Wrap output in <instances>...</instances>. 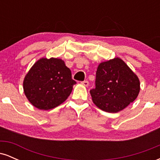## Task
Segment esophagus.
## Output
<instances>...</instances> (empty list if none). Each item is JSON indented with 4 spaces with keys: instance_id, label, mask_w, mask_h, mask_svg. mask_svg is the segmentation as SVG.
<instances>
[{
    "instance_id": "34e87169",
    "label": "esophagus",
    "mask_w": 160,
    "mask_h": 160,
    "mask_svg": "<svg viewBox=\"0 0 160 160\" xmlns=\"http://www.w3.org/2000/svg\"><path fill=\"white\" fill-rule=\"evenodd\" d=\"M81 83L82 84V85L85 86H89V82H88L87 80H84V81H82Z\"/></svg>"
}]
</instances>
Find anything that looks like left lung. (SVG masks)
<instances>
[{"label":"left lung","instance_id":"8db88e82","mask_svg":"<svg viewBox=\"0 0 160 160\" xmlns=\"http://www.w3.org/2000/svg\"><path fill=\"white\" fill-rule=\"evenodd\" d=\"M140 82L122 59L115 58L98 65L95 88L90 90L92 102L108 113H117L136 99Z\"/></svg>","mask_w":160,"mask_h":160}]
</instances>
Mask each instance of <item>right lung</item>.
<instances>
[{
    "mask_svg": "<svg viewBox=\"0 0 160 160\" xmlns=\"http://www.w3.org/2000/svg\"><path fill=\"white\" fill-rule=\"evenodd\" d=\"M76 81L59 58H40L32 66L23 82L24 92L34 107L49 110L63 103Z\"/></svg>",
    "mask_w": 160,
    "mask_h": 160,
    "instance_id": "1",
    "label": "right lung"
}]
</instances>
